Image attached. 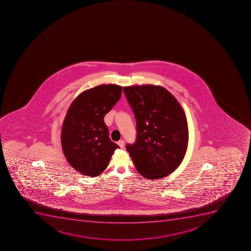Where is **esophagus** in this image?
<instances>
[{"instance_id":"1","label":"esophagus","mask_w":251,"mask_h":251,"mask_svg":"<svg viewBox=\"0 0 251 251\" xmlns=\"http://www.w3.org/2000/svg\"><path fill=\"white\" fill-rule=\"evenodd\" d=\"M118 146H120L121 148H124L125 142L123 140H120V141L118 142Z\"/></svg>"}]
</instances>
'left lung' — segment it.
<instances>
[{
	"label": "left lung",
	"instance_id": "1",
	"mask_svg": "<svg viewBox=\"0 0 251 251\" xmlns=\"http://www.w3.org/2000/svg\"><path fill=\"white\" fill-rule=\"evenodd\" d=\"M136 119L135 142L126 150L140 175L162 178L174 172L187 149L188 125L183 109L170 92L157 85L123 88Z\"/></svg>",
	"mask_w": 251,
	"mask_h": 251
}]
</instances>
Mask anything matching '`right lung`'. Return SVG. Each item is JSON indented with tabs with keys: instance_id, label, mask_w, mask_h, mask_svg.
Returning <instances> with one entry per match:
<instances>
[{
	"instance_id": "1",
	"label": "right lung",
	"mask_w": 251,
	"mask_h": 251,
	"mask_svg": "<svg viewBox=\"0 0 251 251\" xmlns=\"http://www.w3.org/2000/svg\"><path fill=\"white\" fill-rule=\"evenodd\" d=\"M122 87L101 85L76 97L61 129V146L68 162L76 171L96 176L106 169L114 151L104 117L122 96Z\"/></svg>"
}]
</instances>
